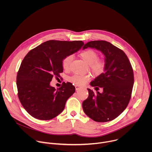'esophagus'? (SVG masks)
Instances as JSON below:
<instances>
[{
  "label": "esophagus",
  "instance_id": "34e87169",
  "mask_svg": "<svg viewBox=\"0 0 152 152\" xmlns=\"http://www.w3.org/2000/svg\"><path fill=\"white\" fill-rule=\"evenodd\" d=\"M80 88V86H78V85H75V89H76V90H79Z\"/></svg>",
  "mask_w": 152,
  "mask_h": 152
}]
</instances>
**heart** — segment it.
I'll list each match as a JSON object with an SVG mask.
<instances>
[{
    "label": "heart",
    "instance_id": "b5f03b06",
    "mask_svg": "<svg viewBox=\"0 0 152 152\" xmlns=\"http://www.w3.org/2000/svg\"><path fill=\"white\" fill-rule=\"evenodd\" d=\"M82 58L89 64L90 70L96 76H99L102 74L106 67V61L103 59L98 58L99 55L97 52L93 49L85 50L80 53ZM74 58L72 54L68 55L65 56L62 61V65L64 69L68 70L70 68L72 62ZM91 79L90 75H74L69 77V80L76 85L80 86L85 85Z\"/></svg>",
    "mask_w": 152,
    "mask_h": 152
}]
</instances>
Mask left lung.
Listing matches in <instances>:
<instances>
[{"label":"left lung","instance_id":"8db88e82","mask_svg":"<svg viewBox=\"0 0 152 152\" xmlns=\"http://www.w3.org/2000/svg\"><path fill=\"white\" fill-rule=\"evenodd\" d=\"M95 48L105 56L104 73L91 82L96 90L102 88L103 91L94 93L88 88L89 96L82 103L85 114L97 122L113 120L127 106L131 98L134 83V71L127 55L120 49L110 42L103 40L91 41L83 49Z\"/></svg>","mask_w":152,"mask_h":152}]
</instances>
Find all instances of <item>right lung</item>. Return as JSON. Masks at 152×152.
Masks as SVG:
<instances>
[{"label":"right lung","instance_id":"obj_1","mask_svg":"<svg viewBox=\"0 0 152 152\" xmlns=\"http://www.w3.org/2000/svg\"><path fill=\"white\" fill-rule=\"evenodd\" d=\"M82 41L49 40L31 50L17 72L18 97L25 110L33 117L51 120L64 110L67 99L75 92L70 82L56 90L50 85L53 76L63 72L64 58L77 52Z\"/></svg>","mask_w":152,"mask_h":152}]
</instances>
